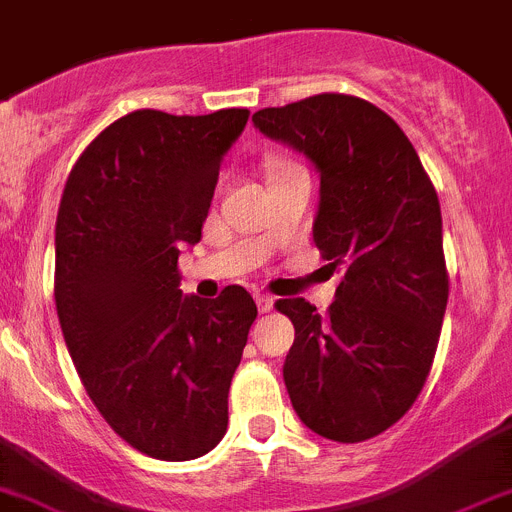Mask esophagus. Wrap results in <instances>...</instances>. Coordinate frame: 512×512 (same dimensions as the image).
Wrapping results in <instances>:
<instances>
[{"mask_svg": "<svg viewBox=\"0 0 512 512\" xmlns=\"http://www.w3.org/2000/svg\"><path fill=\"white\" fill-rule=\"evenodd\" d=\"M253 299H256V307H259V312H271L274 309V297H269V294H253Z\"/></svg>", "mask_w": 512, "mask_h": 512, "instance_id": "obj_1", "label": "esophagus"}]
</instances>
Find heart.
Wrapping results in <instances>:
<instances>
[{
	"label": "heart",
	"instance_id": "1",
	"mask_svg": "<svg viewBox=\"0 0 512 512\" xmlns=\"http://www.w3.org/2000/svg\"><path fill=\"white\" fill-rule=\"evenodd\" d=\"M289 167H294L292 162H287V159H269V162H266V170H269V177L271 175H276V172H281V170H289Z\"/></svg>",
	"mask_w": 512,
	"mask_h": 512
}]
</instances>
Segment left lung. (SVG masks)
Returning a JSON list of instances; mask_svg holds the SVG:
<instances>
[{
	"label": "left lung",
	"instance_id": "obj_1",
	"mask_svg": "<svg viewBox=\"0 0 512 512\" xmlns=\"http://www.w3.org/2000/svg\"><path fill=\"white\" fill-rule=\"evenodd\" d=\"M320 172L314 246L340 276L327 314L297 299L284 383L304 426L355 444L396 424L429 375L449 276L437 190L401 126L373 103L320 93L253 114Z\"/></svg>",
	"mask_w": 512,
	"mask_h": 512
}]
</instances>
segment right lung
Here are the masks:
<instances>
[{
    "label": "right lung",
    "mask_w": 512,
    "mask_h": 512,
    "mask_svg": "<svg viewBox=\"0 0 512 512\" xmlns=\"http://www.w3.org/2000/svg\"><path fill=\"white\" fill-rule=\"evenodd\" d=\"M248 109H142L93 139L70 170L55 223V307L81 383L142 454L185 462L228 426V388L256 302L233 284L182 297V243L200 241L223 154Z\"/></svg>",
    "instance_id": "obj_1"
}]
</instances>
